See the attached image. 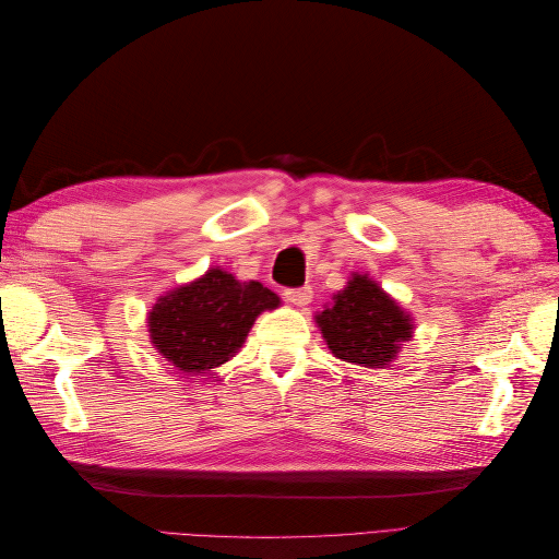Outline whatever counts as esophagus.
Returning a JSON list of instances; mask_svg holds the SVG:
<instances>
[{"mask_svg":"<svg viewBox=\"0 0 559 559\" xmlns=\"http://www.w3.org/2000/svg\"><path fill=\"white\" fill-rule=\"evenodd\" d=\"M284 298L294 302V306L302 308L312 300V289H310V286H300V289H284Z\"/></svg>","mask_w":559,"mask_h":559,"instance_id":"34e87169","label":"esophagus"}]
</instances>
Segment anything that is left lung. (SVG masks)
I'll return each mask as SVG.
<instances>
[{
  "label": "left lung",
  "instance_id": "1",
  "mask_svg": "<svg viewBox=\"0 0 559 559\" xmlns=\"http://www.w3.org/2000/svg\"><path fill=\"white\" fill-rule=\"evenodd\" d=\"M314 319L333 357L366 368H386L415 329L413 317L368 275H352Z\"/></svg>",
  "mask_w": 559,
  "mask_h": 559
}]
</instances>
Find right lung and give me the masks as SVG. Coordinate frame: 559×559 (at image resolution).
Listing matches in <instances>:
<instances>
[{
	"instance_id": "add662e5",
	"label": "right lung",
	"mask_w": 559,
	"mask_h": 559,
	"mask_svg": "<svg viewBox=\"0 0 559 559\" xmlns=\"http://www.w3.org/2000/svg\"><path fill=\"white\" fill-rule=\"evenodd\" d=\"M280 296L261 282H240L222 267L177 286L148 312V335L163 359L183 373H200L235 357L263 310Z\"/></svg>"
}]
</instances>
